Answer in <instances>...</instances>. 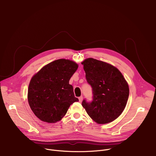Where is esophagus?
<instances>
[{
	"mask_svg": "<svg viewBox=\"0 0 156 156\" xmlns=\"http://www.w3.org/2000/svg\"><path fill=\"white\" fill-rule=\"evenodd\" d=\"M78 99H79V102H81L83 101V96H80V97L78 98Z\"/></svg>",
	"mask_w": 156,
	"mask_h": 156,
	"instance_id": "obj_1",
	"label": "esophagus"
}]
</instances>
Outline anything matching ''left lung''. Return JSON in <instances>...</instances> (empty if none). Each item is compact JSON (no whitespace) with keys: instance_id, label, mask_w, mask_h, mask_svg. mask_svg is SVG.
<instances>
[{"instance_id":"obj_1","label":"left lung","mask_w":156,"mask_h":156,"mask_svg":"<svg viewBox=\"0 0 156 156\" xmlns=\"http://www.w3.org/2000/svg\"><path fill=\"white\" fill-rule=\"evenodd\" d=\"M81 64L93 93V101L83 100L82 106L97 123L113 122L126 107L129 96L127 81L117 68L107 62L87 58Z\"/></svg>"}]
</instances>
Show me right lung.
<instances>
[{"label":"right lung","mask_w":156,"mask_h":156,"mask_svg":"<svg viewBox=\"0 0 156 156\" xmlns=\"http://www.w3.org/2000/svg\"><path fill=\"white\" fill-rule=\"evenodd\" d=\"M78 68L74 61L61 58L44 66L33 76L28 101L33 113L41 121L56 123L61 120L70 105L78 101L69 84Z\"/></svg>","instance_id":"1"}]
</instances>
